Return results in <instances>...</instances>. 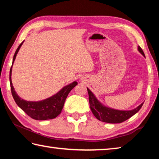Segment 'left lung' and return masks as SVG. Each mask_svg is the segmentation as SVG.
<instances>
[{"label": "left lung", "instance_id": "left-lung-1", "mask_svg": "<svg viewBox=\"0 0 159 159\" xmlns=\"http://www.w3.org/2000/svg\"><path fill=\"white\" fill-rule=\"evenodd\" d=\"M138 50L142 53V55L144 56L143 50L139 46H138ZM87 90L88 95H89V103L91 111L94 116L99 120H101L102 122L109 123H122L139 111V110L143 105V103H142L136 109L130 110V111H119V110L108 108L102 105L88 88Z\"/></svg>", "mask_w": 159, "mask_h": 159}]
</instances>
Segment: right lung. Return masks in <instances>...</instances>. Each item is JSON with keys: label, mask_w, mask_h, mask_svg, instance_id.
<instances>
[{"label": "right lung", "mask_w": 159, "mask_h": 159, "mask_svg": "<svg viewBox=\"0 0 159 159\" xmlns=\"http://www.w3.org/2000/svg\"><path fill=\"white\" fill-rule=\"evenodd\" d=\"M23 42H21L19 45L17 50L13 57L12 64L15 60L16 55L18 52L19 50L22 45ZM12 66L10 71V88H11V93L13 98H14L16 104L25 111L29 116L35 120H44L48 119H52L57 116L60 114L64 107V102L73 88L77 85V82H74L63 88L60 92L56 95H53L51 98L44 99L40 102H28L21 99L17 94L13 88L12 80H11V74H12Z\"/></svg>", "instance_id": "add662e5"}]
</instances>
